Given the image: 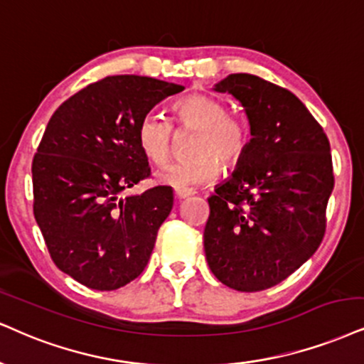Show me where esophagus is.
<instances>
[{
  "instance_id": "obj_1",
  "label": "esophagus",
  "mask_w": 364,
  "mask_h": 364,
  "mask_svg": "<svg viewBox=\"0 0 364 364\" xmlns=\"http://www.w3.org/2000/svg\"><path fill=\"white\" fill-rule=\"evenodd\" d=\"M192 194H194V191L191 189H175V197H177V199H186V197H189Z\"/></svg>"
}]
</instances>
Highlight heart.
Returning <instances> with one entry per match:
<instances>
[{
  "label": "heart",
  "mask_w": 364,
  "mask_h": 364,
  "mask_svg": "<svg viewBox=\"0 0 364 364\" xmlns=\"http://www.w3.org/2000/svg\"><path fill=\"white\" fill-rule=\"evenodd\" d=\"M173 119L178 129H194L191 159L175 161L156 172L159 182L187 189L216 181L221 165L232 168L245 159L251 143V127L241 114L230 113L224 101L208 94H189L175 102ZM136 140L151 164L164 165L172 155L173 129L168 119L148 111L138 123Z\"/></svg>",
  "instance_id": "heart-1"
}]
</instances>
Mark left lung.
Returning <instances> with one entry per match:
<instances>
[{"label":"left lung","instance_id":"8db88e82","mask_svg":"<svg viewBox=\"0 0 364 364\" xmlns=\"http://www.w3.org/2000/svg\"><path fill=\"white\" fill-rule=\"evenodd\" d=\"M214 89L243 105L253 138L232 177L208 199L205 258L230 289L267 290L322 243L334 189L331 145L289 89L251 74L228 75Z\"/></svg>","mask_w":364,"mask_h":364}]
</instances>
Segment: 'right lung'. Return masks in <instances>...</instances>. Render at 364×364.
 Instances as JSON below:
<instances>
[{
  "instance_id": "add662e5",
  "label": "right lung",
  "mask_w": 364,
  "mask_h": 364,
  "mask_svg": "<svg viewBox=\"0 0 364 364\" xmlns=\"http://www.w3.org/2000/svg\"><path fill=\"white\" fill-rule=\"evenodd\" d=\"M183 86L107 75L52 114L31 161L33 214L57 268L94 290H116L145 270L173 205L168 186L123 191L150 177L138 123Z\"/></svg>"
}]
</instances>
